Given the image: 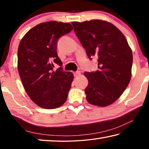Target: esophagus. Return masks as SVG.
Segmentation results:
<instances>
[{"mask_svg":"<svg viewBox=\"0 0 149 149\" xmlns=\"http://www.w3.org/2000/svg\"><path fill=\"white\" fill-rule=\"evenodd\" d=\"M74 76H75V77L79 76V75H81V72L79 71L76 72H74Z\"/></svg>","mask_w":149,"mask_h":149,"instance_id":"1","label":"esophagus"}]
</instances>
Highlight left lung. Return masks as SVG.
<instances>
[{
    "label": "left lung",
    "mask_w": 149,
    "mask_h": 149,
    "mask_svg": "<svg viewBox=\"0 0 149 149\" xmlns=\"http://www.w3.org/2000/svg\"><path fill=\"white\" fill-rule=\"evenodd\" d=\"M75 35L91 59L98 58V69L85 72L89 81L85 89L88 102L107 107L119 99L132 77L133 54L120 30L110 22L92 19L72 22Z\"/></svg>",
    "instance_id": "8db88e82"
}]
</instances>
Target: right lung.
Here are the masks:
<instances>
[{
	"mask_svg": "<svg viewBox=\"0 0 149 149\" xmlns=\"http://www.w3.org/2000/svg\"><path fill=\"white\" fill-rule=\"evenodd\" d=\"M72 29L70 23L44 22L31 28L20 41L17 70L27 94L39 107L54 109L66 101L74 75L62 70L56 47L59 37ZM52 61L61 66L56 71Z\"/></svg>",
	"mask_w": 149,
	"mask_h": 149,
	"instance_id": "obj_1",
	"label": "right lung"
}]
</instances>
